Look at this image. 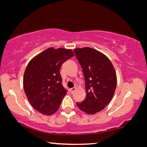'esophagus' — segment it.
Returning <instances> with one entry per match:
<instances>
[{
    "instance_id": "obj_1",
    "label": "esophagus",
    "mask_w": 147,
    "mask_h": 147,
    "mask_svg": "<svg viewBox=\"0 0 147 147\" xmlns=\"http://www.w3.org/2000/svg\"><path fill=\"white\" fill-rule=\"evenodd\" d=\"M75 90H76V88H75V87H74V88H73L70 89V91H71V93H73L74 91H75Z\"/></svg>"
}]
</instances>
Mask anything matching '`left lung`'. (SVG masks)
I'll list each match as a JSON object with an SVG mask.
<instances>
[{
    "instance_id": "obj_1",
    "label": "left lung",
    "mask_w": 147,
    "mask_h": 147,
    "mask_svg": "<svg viewBox=\"0 0 147 147\" xmlns=\"http://www.w3.org/2000/svg\"><path fill=\"white\" fill-rule=\"evenodd\" d=\"M85 77L86 98L77 106L88 115H94L110 102L117 86V75L111 61L103 53L89 47L74 49Z\"/></svg>"
}]
</instances>
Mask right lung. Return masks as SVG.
<instances>
[{"label": "right lung", "instance_id": "obj_1", "mask_svg": "<svg viewBox=\"0 0 147 147\" xmlns=\"http://www.w3.org/2000/svg\"><path fill=\"white\" fill-rule=\"evenodd\" d=\"M73 56L71 49L50 47L27 65L23 76L24 92L29 102L38 112L51 115L58 111L67 94L59 69Z\"/></svg>", "mask_w": 147, "mask_h": 147}]
</instances>
